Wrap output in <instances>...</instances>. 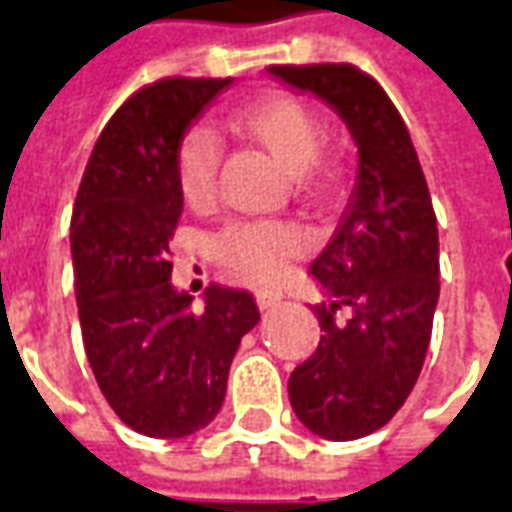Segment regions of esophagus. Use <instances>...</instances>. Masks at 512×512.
I'll use <instances>...</instances> for the list:
<instances>
[{
    "label": "esophagus",
    "instance_id": "esophagus-1",
    "mask_svg": "<svg viewBox=\"0 0 512 512\" xmlns=\"http://www.w3.org/2000/svg\"><path fill=\"white\" fill-rule=\"evenodd\" d=\"M281 300H284V295H281L278 289H259V292H256V306L262 308V311H270V308L281 306Z\"/></svg>",
    "mask_w": 512,
    "mask_h": 512
}]
</instances>
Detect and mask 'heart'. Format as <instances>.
Wrapping results in <instances>:
<instances>
[{
	"label": "heart",
	"instance_id": "1",
	"mask_svg": "<svg viewBox=\"0 0 512 512\" xmlns=\"http://www.w3.org/2000/svg\"><path fill=\"white\" fill-rule=\"evenodd\" d=\"M231 121L239 132L267 148L289 173L303 176L308 187H325V176L311 168L320 154V121L303 101L286 93H264L234 110ZM217 165L220 143L215 134L204 126H195L184 134L179 146V184L190 204H204L212 198ZM303 248V228L284 220H239L223 228V234L217 237V256L231 270L248 278H270L278 273L284 259Z\"/></svg>",
	"mask_w": 512,
	"mask_h": 512
}]
</instances>
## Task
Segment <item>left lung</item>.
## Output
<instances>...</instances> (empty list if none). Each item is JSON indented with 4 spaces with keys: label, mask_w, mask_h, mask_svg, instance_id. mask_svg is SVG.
I'll use <instances>...</instances> for the list:
<instances>
[{
    "label": "left lung",
    "mask_w": 512,
    "mask_h": 512,
    "mask_svg": "<svg viewBox=\"0 0 512 512\" xmlns=\"http://www.w3.org/2000/svg\"><path fill=\"white\" fill-rule=\"evenodd\" d=\"M331 104L358 148V176L331 242L308 273L328 303L322 336L289 375L311 433L353 441L380 430L416 386L438 303V226L408 126L386 90L350 63L270 65Z\"/></svg>",
    "instance_id": "1"
}]
</instances>
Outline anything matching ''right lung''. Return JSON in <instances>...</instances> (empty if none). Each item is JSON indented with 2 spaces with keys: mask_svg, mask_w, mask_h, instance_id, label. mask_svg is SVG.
<instances>
[{
  "mask_svg": "<svg viewBox=\"0 0 512 512\" xmlns=\"http://www.w3.org/2000/svg\"><path fill=\"white\" fill-rule=\"evenodd\" d=\"M228 79H159L121 104L96 140L71 217L82 342L123 424L184 438L226 400L231 361L259 322L245 289L209 286L204 308L170 284L184 192L179 146Z\"/></svg>",
  "mask_w": 512,
  "mask_h": 512,
  "instance_id": "add662e5",
  "label": "right lung"
}]
</instances>
